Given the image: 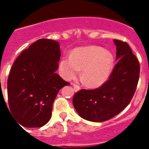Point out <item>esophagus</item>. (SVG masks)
Wrapping results in <instances>:
<instances>
[{
  "mask_svg": "<svg viewBox=\"0 0 149 149\" xmlns=\"http://www.w3.org/2000/svg\"><path fill=\"white\" fill-rule=\"evenodd\" d=\"M73 86H74V90L75 91V92H78V91L81 89L80 86L76 85V84H73Z\"/></svg>",
  "mask_w": 149,
  "mask_h": 149,
  "instance_id": "obj_1",
  "label": "esophagus"
}]
</instances>
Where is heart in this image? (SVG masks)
<instances>
[{
  "instance_id": "heart-1",
  "label": "heart",
  "mask_w": 149,
  "mask_h": 149,
  "mask_svg": "<svg viewBox=\"0 0 149 149\" xmlns=\"http://www.w3.org/2000/svg\"><path fill=\"white\" fill-rule=\"evenodd\" d=\"M113 66V56L110 52L98 46L79 48L72 52V56L61 60L60 70L66 81H71L80 74L87 86L97 88L107 81Z\"/></svg>"
}]
</instances>
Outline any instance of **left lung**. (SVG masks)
<instances>
[{"mask_svg":"<svg viewBox=\"0 0 149 149\" xmlns=\"http://www.w3.org/2000/svg\"><path fill=\"white\" fill-rule=\"evenodd\" d=\"M113 42L118 62L108 80L97 89H81L73 97L77 113L90 122H104L118 115L130 104L137 86L139 61L127 42Z\"/></svg>","mask_w":149,"mask_h":149,"instance_id":"obj_1","label":"left lung"}]
</instances>
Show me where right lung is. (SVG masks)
<instances>
[{"label":"right lung","instance_id":"add662e5","mask_svg":"<svg viewBox=\"0 0 149 149\" xmlns=\"http://www.w3.org/2000/svg\"><path fill=\"white\" fill-rule=\"evenodd\" d=\"M60 56L58 42L41 39L13 63L7 81L8 102L21 125L40 127L48 123L56 95L70 85L56 73Z\"/></svg>","mask_w":149,"mask_h":149}]
</instances>
